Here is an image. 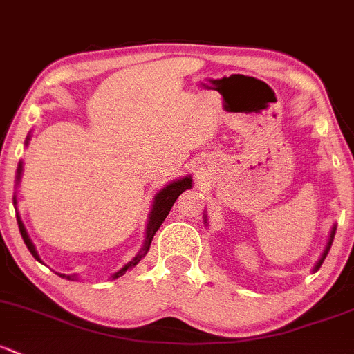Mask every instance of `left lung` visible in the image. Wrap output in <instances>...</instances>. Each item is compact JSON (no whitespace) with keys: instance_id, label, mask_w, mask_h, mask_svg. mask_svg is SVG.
I'll list each match as a JSON object with an SVG mask.
<instances>
[{"instance_id":"left-lung-1","label":"left lung","mask_w":354,"mask_h":354,"mask_svg":"<svg viewBox=\"0 0 354 354\" xmlns=\"http://www.w3.org/2000/svg\"><path fill=\"white\" fill-rule=\"evenodd\" d=\"M205 221H207V217H205ZM334 234H336V225H334V227H333V230H330V236H329V241H327V245H326L324 252H322L321 259H319V261H317V265H315V266H314V271H317V270H319V268H321V265H322V263H324V259H326L327 252H329V249H330V244H333V239H334Z\"/></svg>"}]
</instances>
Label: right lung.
I'll return each mask as SVG.
<instances>
[{"label": "right lung", "instance_id": "1", "mask_svg": "<svg viewBox=\"0 0 354 354\" xmlns=\"http://www.w3.org/2000/svg\"><path fill=\"white\" fill-rule=\"evenodd\" d=\"M28 140H30V133L27 136V140H25V144H28ZM21 173H24V162L20 161V162H18V169H17V185L20 183ZM188 188H192V176H185V178H181V180L173 181V183L166 185V187L162 188L161 192H159L158 195L154 196L152 210H151V214H149V222H147V229H146V239H144L142 249H140L139 254H137L136 258L132 259V261H129L127 265L122 268V270H118L117 273L111 274V280H115V278H118V277H122V274H125V271H127V270H132V268L136 266L137 263H139L140 259H142L144 256L147 254V251H149V248H151V243H152V237H154V234L158 232V229H159V227H161L162 222H165V218L167 217V214H169L171 207L174 205V202H176L178 196H180L181 193H183L185 189H188ZM13 205L17 207V195L13 196ZM17 221H18V229H20V234H21V237H24L25 244H27L28 251L32 252V256L37 259V261H40L39 252L35 251V245H33L32 241H30V237H28V234H27V229H25V225H24V222H21V218H20V215H18V212H17ZM61 277L62 278H68V280H74V278H76V277H74V274H68V277H66V274H61Z\"/></svg>", "mask_w": 354, "mask_h": 354}]
</instances>
